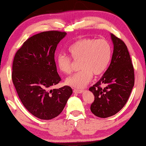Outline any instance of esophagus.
Instances as JSON below:
<instances>
[{
  "instance_id": "esophagus-1",
  "label": "esophagus",
  "mask_w": 146,
  "mask_h": 146,
  "mask_svg": "<svg viewBox=\"0 0 146 146\" xmlns=\"http://www.w3.org/2000/svg\"><path fill=\"white\" fill-rule=\"evenodd\" d=\"M73 92L75 93L80 94V93H82L83 91L82 90H76V89H75V90H73Z\"/></svg>"
}]
</instances>
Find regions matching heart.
Returning a JSON list of instances; mask_svg holds the SVG:
<instances>
[{
	"mask_svg": "<svg viewBox=\"0 0 146 146\" xmlns=\"http://www.w3.org/2000/svg\"><path fill=\"white\" fill-rule=\"evenodd\" d=\"M71 58L79 60L80 70L66 79V84L76 89L85 88L94 75L104 72L111 57V47L104 39L82 38L78 40L68 48ZM64 54L56 56V64L60 71L68 74L71 68V59Z\"/></svg>",
	"mask_w": 146,
	"mask_h": 146,
	"instance_id": "obj_1",
	"label": "heart"
}]
</instances>
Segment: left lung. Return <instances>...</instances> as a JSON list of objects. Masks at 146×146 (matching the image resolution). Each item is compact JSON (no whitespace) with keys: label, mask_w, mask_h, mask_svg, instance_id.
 <instances>
[{"label":"left lung","mask_w":146,"mask_h":146,"mask_svg":"<svg viewBox=\"0 0 146 146\" xmlns=\"http://www.w3.org/2000/svg\"><path fill=\"white\" fill-rule=\"evenodd\" d=\"M113 52L110 65L98 82L90 88L95 96L91 111L98 117L115 115L126 104L135 83L134 69L125 43L111 33ZM105 86L101 88L100 86Z\"/></svg>","instance_id":"left-lung-1"}]
</instances>
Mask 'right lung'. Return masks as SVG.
Segmentation results:
<instances>
[{"mask_svg": "<svg viewBox=\"0 0 146 146\" xmlns=\"http://www.w3.org/2000/svg\"><path fill=\"white\" fill-rule=\"evenodd\" d=\"M66 33L44 31L31 36L14 57L12 80L20 100L28 111L42 120H50L62 111L72 95L65 86L50 90L59 83L55 52Z\"/></svg>", "mask_w": 146, "mask_h": 146, "instance_id": "obj_1", "label": "right lung"}]
</instances>
